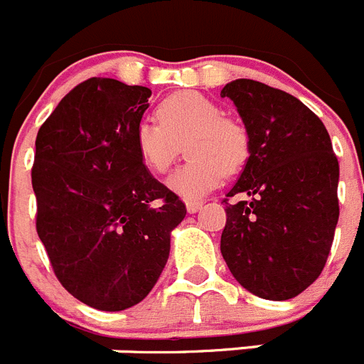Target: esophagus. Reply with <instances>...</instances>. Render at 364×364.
<instances>
[{
    "mask_svg": "<svg viewBox=\"0 0 364 364\" xmlns=\"http://www.w3.org/2000/svg\"><path fill=\"white\" fill-rule=\"evenodd\" d=\"M202 205H204L202 200H188L186 202V210H188V213H197V211L202 210Z\"/></svg>",
    "mask_w": 364,
    "mask_h": 364,
    "instance_id": "esophagus-1",
    "label": "esophagus"
}]
</instances>
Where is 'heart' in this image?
I'll list each match as a JSON object with an SVG mask.
<instances>
[{"instance_id":"heart-1","label":"heart","mask_w":364,"mask_h":364,"mask_svg":"<svg viewBox=\"0 0 364 364\" xmlns=\"http://www.w3.org/2000/svg\"><path fill=\"white\" fill-rule=\"evenodd\" d=\"M156 122L134 127L138 159L153 173H166L180 153L189 156L169 178L167 188L184 200H197L220 184L224 171L237 173L250 159V136L244 125L222 117L218 105L198 92L167 96L156 107Z\"/></svg>"}]
</instances>
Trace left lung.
<instances>
[{
	"instance_id": "left-lung-1",
	"label": "left lung",
	"mask_w": 364,
	"mask_h": 364,
	"mask_svg": "<svg viewBox=\"0 0 364 364\" xmlns=\"http://www.w3.org/2000/svg\"><path fill=\"white\" fill-rule=\"evenodd\" d=\"M242 118L250 159L226 202L220 252L253 295L286 301L319 277L339 218V162L317 114L255 80L220 91Z\"/></svg>"
}]
</instances>
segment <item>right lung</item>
Returning a JSON list of instances; mask_svg holds the SVG:
<instances>
[{
    "mask_svg": "<svg viewBox=\"0 0 364 364\" xmlns=\"http://www.w3.org/2000/svg\"><path fill=\"white\" fill-rule=\"evenodd\" d=\"M151 89L91 78L58 104L36 136L38 237L73 297L120 311L147 297L169 257L184 202L140 162L133 133Z\"/></svg>",
    "mask_w": 364,
    "mask_h": 364,
    "instance_id": "right-lung-1",
    "label": "right lung"
}]
</instances>
